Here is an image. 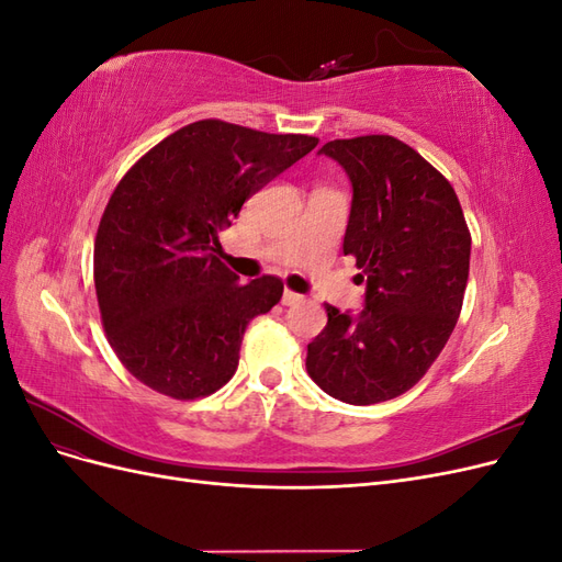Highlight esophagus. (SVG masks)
I'll list each match as a JSON object with an SVG mask.
<instances>
[{
	"label": "esophagus",
	"mask_w": 562,
	"mask_h": 562,
	"mask_svg": "<svg viewBox=\"0 0 562 562\" xmlns=\"http://www.w3.org/2000/svg\"><path fill=\"white\" fill-rule=\"evenodd\" d=\"M281 302L285 304V307H293V304L302 302V295H300V293H295V291H288V288H285V291H283V300H281Z\"/></svg>",
	"instance_id": "34e87169"
}]
</instances>
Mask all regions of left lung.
<instances>
[{
    "label": "left lung",
    "instance_id": "obj_1",
    "mask_svg": "<svg viewBox=\"0 0 562 562\" xmlns=\"http://www.w3.org/2000/svg\"><path fill=\"white\" fill-rule=\"evenodd\" d=\"M321 155L351 180L345 255L366 281L351 316L326 304L328 323L307 347L310 378L337 401L372 405L413 389L462 312L471 234L452 184L391 135L330 140Z\"/></svg>",
    "mask_w": 562,
    "mask_h": 562
}]
</instances>
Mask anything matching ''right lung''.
Segmentation results:
<instances>
[{"label":"right lung","mask_w":562,"mask_h":562,"mask_svg":"<svg viewBox=\"0 0 562 562\" xmlns=\"http://www.w3.org/2000/svg\"><path fill=\"white\" fill-rule=\"evenodd\" d=\"M316 145L201 119L119 180L98 225L93 281L108 342L135 380L178 401L232 380L246 326L281 300L283 281L239 283L217 258V232Z\"/></svg>","instance_id":"right-lung-1"}]
</instances>
